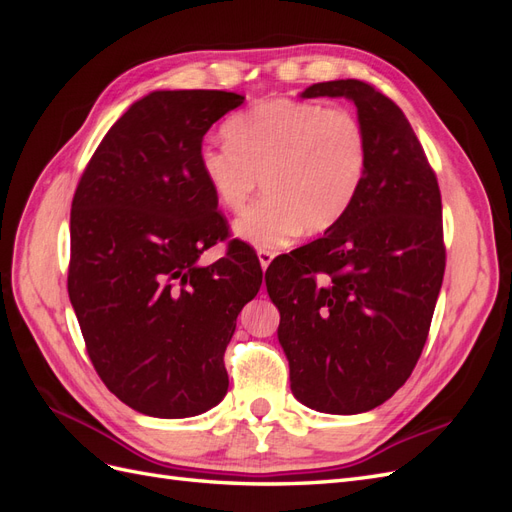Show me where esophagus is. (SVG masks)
<instances>
[{
  "mask_svg": "<svg viewBox=\"0 0 512 512\" xmlns=\"http://www.w3.org/2000/svg\"><path fill=\"white\" fill-rule=\"evenodd\" d=\"M273 258H275V252H271V250H258V260H260L262 271H267V267L271 265Z\"/></svg>",
  "mask_w": 512,
  "mask_h": 512,
  "instance_id": "1",
  "label": "esophagus"
}]
</instances>
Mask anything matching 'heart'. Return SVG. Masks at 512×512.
Segmentation results:
<instances>
[{
    "mask_svg": "<svg viewBox=\"0 0 512 512\" xmlns=\"http://www.w3.org/2000/svg\"><path fill=\"white\" fill-rule=\"evenodd\" d=\"M222 134L226 147L200 151V173L230 213L247 207L262 179L267 196L235 224L260 250L333 228L363 188L369 138L350 108L271 98L230 117Z\"/></svg>",
    "mask_w": 512,
    "mask_h": 512,
    "instance_id": "heart-1",
    "label": "heart"
}]
</instances>
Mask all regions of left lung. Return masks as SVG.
Here are the masks:
<instances>
[{
  "label": "left lung",
  "mask_w": 512,
  "mask_h": 512,
  "mask_svg": "<svg viewBox=\"0 0 512 512\" xmlns=\"http://www.w3.org/2000/svg\"><path fill=\"white\" fill-rule=\"evenodd\" d=\"M303 98H348L369 138L354 205L324 237L275 258L265 275L277 337L301 404L359 414L404 384L427 342L446 267L438 179L401 108L346 79Z\"/></svg>",
  "instance_id": "left-lung-1"
}]
</instances>
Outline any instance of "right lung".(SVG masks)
<instances>
[{"label": "right lung", "instance_id": "add662e5", "mask_svg": "<svg viewBox=\"0 0 512 512\" xmlns=\"http://www.w3.org/2000/svg\"><path fill=\"white\" fill-rule=\"evenodd\" d=\"M243 100L153 91L106 132L72 198L68 294L87 354L106 389L147 416L220 404L226 346L262 284L239 247L198 267L228 235L198 166L203 136Z\"/></svg>", "mask_w": 512, "mask_h": 512}]
</instances>
